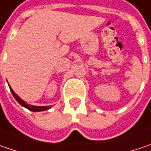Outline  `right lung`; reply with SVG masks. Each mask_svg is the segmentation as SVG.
<instances>
[{"label":"right lung","mask_w":151,"mask_h":151,"mask_svg":"<svg viewBox=\"0 0 151 151\" xmlns=\"http://www.w3.org/2000/svg\"><path fill=\"white\" fill-rule=\"evenodd\" d=\"M8 85H9V83H8ZM9 88H10L11 92H12V94L13 97L15 98V100H16L22 106L25 107V108L29 109V110L31 111H34V112H37V111H46V110H49L50 108H51V106H38L29 105V104H28L26 101H24L23 100H22L18 95H17L16 93L13 91V89L11 88L10 85H9Z\"/></svg>","instance_id":"add662e5"}]
</instances>
